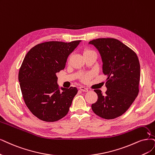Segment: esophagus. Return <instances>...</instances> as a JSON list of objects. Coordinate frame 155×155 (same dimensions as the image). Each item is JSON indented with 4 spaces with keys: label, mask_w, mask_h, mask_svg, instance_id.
I'll list each match as a JSON object with an SVG mask.
<instances>
[{
    "label": "esophagus",
    "mask_w": 155,
    "mask_h": 155,
    "mask_svg": "<svg viewBox=\"0 0 155 155\" xmlns=\"http://www.w3.org/2000/svg\"><path fill=\"white\" fill-rule=\"evenodd\" d=\"M80 89H81V90L82 91H84V92H87V91H88V89H87V88H85V87H84V86L80 87Z\"/></svg>",
    "instance_id": "esophagus-1"
}]
</instances>
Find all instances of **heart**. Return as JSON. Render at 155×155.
<instances>
[{
	"label": "heart",
	"instance_id": "obj_1",
	"mask_svg": "<svg viewBox=\"0 0 155 155\" xmlns=\"http://www.w3.org/2000/svg\"><path fill=\"white\" fill-rule=\"evenodd\" d=\"M91 52H94V51L93 50H91L90 49H88V48H86L84 50V55L86 54H89V53H91ZM91 77H92V74H91V73H88V74H85V75H84L82 78V81L84 82H87L89 81V80L91 79Z\"/></svg>",
	"mask_w": 155,
	"mask_h": 155
}]
</instances>
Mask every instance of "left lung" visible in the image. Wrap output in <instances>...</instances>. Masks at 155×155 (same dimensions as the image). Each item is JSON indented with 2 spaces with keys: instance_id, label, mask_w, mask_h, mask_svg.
I'll use <instances>...</instances> for the list:
<instances>
[{
  "instance_id": "8db88e82",
  "label": "left lung",
  "mask_w": 155,
  "mask_h": 155,
  "mask_svg": "<svg viewBox=\"0 0 155 155\" xmlns=\"http://www.w3.org/2000/svg\"><path fill=\"white\" fill-rule=\"evenodd\" d=\"M98 50L103 62V73L107 76V90L103 95L94 90L98 100L91 108L97 116L113 119L127 111L139 92L140 63L134 50L114 38H98L91 41Z\"/></svg>"
}]
</instances>
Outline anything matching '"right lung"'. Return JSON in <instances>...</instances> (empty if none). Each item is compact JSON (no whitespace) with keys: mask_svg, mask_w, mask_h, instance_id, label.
Wrapping results in <instances>:
<instances>
[{"mask_svg":"<svg viewBox=\"0 0 155 155\" xmlns=\"http://www.w3.org/2000/svg\"><path fill=\"white\" fill-rule=\"evenodd\" d=\"M81 41L40 43L28 51L23 61L18 73L23 98L33 115L40 120L57 121L70 110L78 89L60 88L56 74L64 70L68 55Z\"/></svg>","mask_w":155,"mask_h":155,"instance_id":"obj_1","label":"right lung"}]
</instances>
